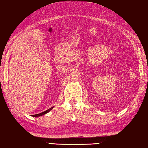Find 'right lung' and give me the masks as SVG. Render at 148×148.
I'll list each match as a JSON object with an SVG mask.
<instances>
[{
	"label": "right lung",
	"mask_w": 148,
	"mask_h": 148,
	"mask_svg": "<svg viewBox=\"0 0 148 148\" xmlns=\"http://www.w3.org/2000/svg\"><path fill=\"white\" fill-rule=\"evenodd\" d=\"M53 107L50 108L49 109H48V110H46V111H44V112H42V113H38V114H36V115H32V116H34V117H38V116H42V115H45V114L48 113L49 111H51V110H52V109H53Z\"/></svg>",
	"instance_id": "right-lung-1"
}]
</instances>
